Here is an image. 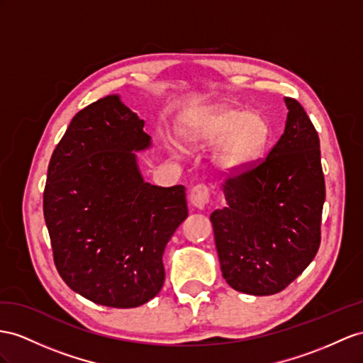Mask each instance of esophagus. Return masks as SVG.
I'll return each mask as SVG.
<instances>
[{"label": "esophagus", "instance_id": "34e87169", "mask_svg": "<svg viewBox=\"0 0 363 363\" xmlns=\"http://www.w3.org/2000/svg\"><path fill=\"white\" fill-rule=\"evenodd\" d=\"M208 202H210V189L207 187V185H203V184L194 185L190 191L191 206L198 210H203Z\"/></svg>", "mask_w": 363, "mask_h": 363}]
</instances>
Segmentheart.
Listing matches in <instances>:
<instances>
[{"label": "heart", "mask_w": 363, "mask_h": 363, "mask_svg": "<svg viewBox=\"0 0 363 363\" xmlns=\"http://www.w3.org/2000/svg\"><path fill=\"white\" fill-rule=\"evenodd\" d=\"M270 124L257 111L219 106L185 118L179 125L182 141L193 148L216 145L213 165L224 174L242 173L261 160L270 141ZM172 153L176 145L165 143Z\"/></svg>", "instance_id": "b5f03b06"}]
</instances>
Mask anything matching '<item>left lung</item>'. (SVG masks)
Segmentation results:
<instances>
[{"label":"left lung","mask_w":363,"mask_h":363,"mask_svg":"<svg viewBox=\"0 0 363 363\" xmlns=\"http://www.w3.org/2000/svg\"><path fill=\"white\" fill-rule=\"evenodd\" d=\"M284 135L255 169L224 184L211 213L222 276L236 291H282L318 253L325 202L320 143L303 107L284 98Z\"/></svg>","instance_id":"obj_1"}]
</instances>
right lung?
<instances>
[{
  "instance_id": "obj_1",
  "label": "right lung",
  "mask_w": 363,
  "mask_h": 363,
  "mask_svg": "<svg viewBox=\"0 0 363 363\" xmlns=\"http://www.w3.org/2000/svg\"><path fill=\"white\" fill-rule=\"evenodd\" d=\"M119 95L73 116L55 148L44 219L62 281L86 299L135 308L161 291L164 248L189 216L184 185L145 182L138 152L152 138Z\"/></svg>"
}]
</instances>
